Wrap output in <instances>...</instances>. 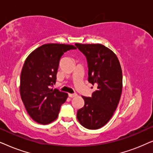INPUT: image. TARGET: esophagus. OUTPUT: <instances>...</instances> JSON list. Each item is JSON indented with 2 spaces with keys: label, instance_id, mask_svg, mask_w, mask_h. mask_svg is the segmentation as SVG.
<instances>
[{
  "label": "esophagus",
  "instance_id": "34e87169",
  "mask_svg": "<svg viewBox=\"0 0 153 153\" xmlns=\"http://www.w3.org/2000/svg\"><path fill=\"white\" fill-rule=\"evenodd\" d=\"M77 94H68V97H71V98H73V97H75V96Z\"/></svg>",
  "mask_w": 153,
  "mask_h": 153
}]
</instances>
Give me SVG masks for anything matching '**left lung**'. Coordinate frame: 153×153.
<instances>
[{"label":"left lung","instance_id":"8db88e82","mask_svg":"<svg viewBox=\"0 0 153 153\" xmlns=\"http://www.w3.org/2000/svg\"><path fill=\"white\" fill-rule=\"evenodd\" d=\"M75 45L87 59L88 81L97 87L91 97H82L85 105L77 118L89 129L102 127L117 108L123 89V73L119 60L113 51L101 44Z\"/></svg>","mask_w":153,"mask_h":153}]
</instances>
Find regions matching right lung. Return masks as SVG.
Listing matches in <instances>:
<instances>
[{
	"label": "right lung",
	"instance_id": "right-lung-1",
	"mask_svg": "<svg viewBox=\"0 0 153 153\" xmlns=\"http://www.w3.org/2000/svg\"><path fill=\"white\" fill-rule=\"evenodd\" d=\"M73 45L50 43L39 47L26 58L20 76V94L26 111L36 123L47 125L58 117L68 94L55 85L59 61Z\"/></svg>",
	"mask_w": 153,
	"mask_h": 153
}]
</instances>
